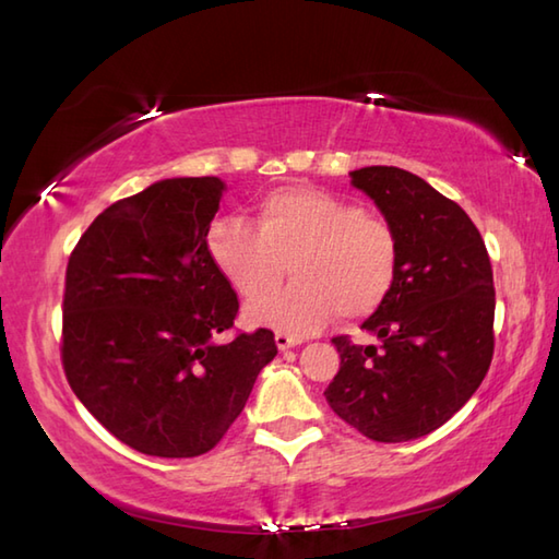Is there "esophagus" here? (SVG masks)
<instances>
[{"label":"esophagus","mask_w":559,"mask_h":559,"mask_svg":"<svg viewBox=\"0 0 559 559\" xmlns=\"http://www.w3.org/2000/svg\"><path fill=\"white\" fill-rule=\"evenodd\" d=\"M302 338L300 336H293V334H286V331H276V346L281 350H288V348H295L300 346Z\"/></svg>","instance_id":"obj_1"}]
</instances>
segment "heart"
Segmentation results:
<instances>
[{"instance_id": "1", "label": "heart", "mask_w": 559, "mask_h": 559, "mask_svg": "<svg viewBox=\"0 0 559 559\" xmlns=\"http://www.w3.org/2000/svg\"><path fill=\"white\" fill-rule=\"evenodd\" d=\"M213 264L245 300L275 289L292 264L298 282L247 310L254 324L293 334L324 326L334 314L360 319L389 298L399 273L391 223L358 201L317 187H283L257 204V225L225 216L211 223Z\"/></svg>"}]
</instances>
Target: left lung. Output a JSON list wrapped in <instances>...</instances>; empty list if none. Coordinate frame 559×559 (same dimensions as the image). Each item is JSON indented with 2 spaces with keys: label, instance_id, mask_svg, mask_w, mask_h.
I'll list each match as a JSON object with an SVG mask.
<instances>
[{
  "label": "left lung",
  "instance_id": "1",
  "mask_svg": "<svg viewBox=\"0 0 559 559\" xmlns=\"http://www.w3.org/2000/svg\"><path fill=\"white\" fill-rule=\"evenodd\" d=\"M350 177L396 230L399 273L362 324L382 346L331 338L341 367L324 396L360 435L408 442L444 425L490 370L492 266L468 213L418 175L370 165Z\"/></svg>",
  "mask_w": 559,
  "mask_h": 559
}]
</instances>
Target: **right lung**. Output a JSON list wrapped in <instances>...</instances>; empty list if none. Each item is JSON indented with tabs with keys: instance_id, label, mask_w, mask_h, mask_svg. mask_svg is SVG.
<instances>
[{
	"instance_id": "add662e5",
	"label": "right lung",
	"mask_w": 559,
	"mask_h": 559,
	"mask_svg": "<svg viewBox=\"0 0 559 559\" xmlns=\"http://www.w3.org/2000/svg\"><path fill=\"white\" fill-rule=\"evenodd\" d=\"M225 185L175 177L115 201L69 257L62 367L105 430L146 456L192 459L242 413L273 331L221 343L240 310L206 247Z\"/></svg>"
}]
</instances>
